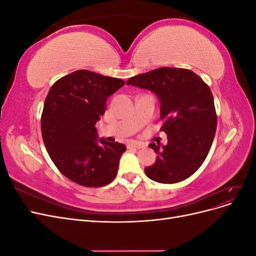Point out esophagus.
Masks as SVG:
<instances>
[{
  "instance_id": "obj_1",
  "label": "esophagus",
  "mask_w": 256,
  "mask_h": 256,
  "mask_svg": "<svg viewBox=\"0 0 256 256\" xmlns=\"http://www.w3.org/2000/svg\"><path fill=\"white\" fill-rule=\"evenodd\" d=\"M144 144L140 143V142H131L128 144V148H134V150H140L143 148Z\"/></svg>"
}]
</instances>
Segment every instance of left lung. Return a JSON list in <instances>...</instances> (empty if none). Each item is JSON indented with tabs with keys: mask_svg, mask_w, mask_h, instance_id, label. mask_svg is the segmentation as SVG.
<instances>
[{
	"mask_svg": "<svg viewBox=\"0 0 256 256\" xmlns=\"http://www.w3.org/2000/svg\"><path fill=\"white\" fill-rule=\"evenodd\" d=\"M127 84L150 90L161 102V131L168 144L150 145L158 157L145 168L150 180L175 184L187 180L203 164L216 129L214 96L202 78L190 69L160 67L132 76Z\"/></svg>",
	"mask_w": 256,
	"mask_h": 256,
	"instance_id": "obj_1",
	"label": "left lung"
}]
</instances>
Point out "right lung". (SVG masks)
I'll return each instance as SVG.
<instances>
[{
  "label": "right lung",
  "mask_w": 256,
  "mask_h": 256,
  "mask_svg": "<svg viewBox=\"0 0 256 256\" xmlns=\"http://www.w3.org/2000/svg\"><path fill=\"white\" fill-rule=\"evenodd\" d=\"M122 79L76 70L54 83L42 114V140L51 160L68 180L83 187H104L118 174L126 146L99 138L96 122Z\"/></svg>",
  "instance_id": "obj_1"
}]
</instances>
